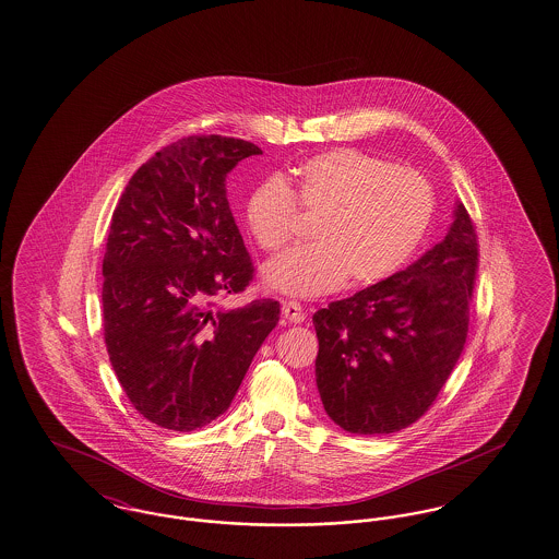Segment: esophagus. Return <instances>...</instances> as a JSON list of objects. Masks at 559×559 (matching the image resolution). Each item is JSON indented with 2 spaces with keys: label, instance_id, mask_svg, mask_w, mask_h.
Masks as SVG:
<instances>
[{
  "label": "esophagus",
  "instance_id": "34e87169",
  "mask_svg": "<svg viewBox=\"0 0 559 559\" xmlns=\"http://www.w3.org/2000/svg\"><path fill=\"white\" fill-rule=\"evenodd\" d=\"M282 314H284V319L287 322H294V324H300L306 319V312L302 310V306L298 302H294V300H289V302H284L282 306Z\"/></svg>",
  "mask_w": 559,
  "mask_h": 559
}]
</instances>
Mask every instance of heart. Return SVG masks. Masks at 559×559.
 Listing matches in <instances>:
<instances>
[{
	"instance_id": "b5f03b06",
	"label": "heart",
	"mask_w": 559,
	"mask_h": 559,
	"mask_svg": "<svg viewBox=\"0 0 559 559\" xmlns=\"http://www.w3.org/2000/svg\"><path fill=\"white\" fill-rule=\"evenodd\" d=\"M435 193L415 169L355 148H335L257 183L245 202V224L259 249L280 251L298 230V210L317 216L314 245L272 259L265 284L286 296L319 298L349 277L380 282L415 251L431 223Z\"/></svg>"
}]
</instances>
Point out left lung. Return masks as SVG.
I'll list each match as a JSON object with an SVG mask.
<instances>
[{
  "instance_id": "1",
  "label": "left lung",
  "mask_w": 559,
  "mask_h": 559,
  "mask_svg": "<svg viewBox=\"0 0 559 559\" xmlns=\"http://www.w3.org/2000/svg\"><path fill=\"white\" fill-rule=\"evenodd\" d=\"M478 257L476 226L457 204L431 251L312 317L320 400L341 429L396 432L431 408L465 345Z\"/></svg>"
}]
</instances>
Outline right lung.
I'll use <instances>...</instances> for the list:
<instances>
[{
  "instance_id": "add662e5",
  "label": "right lung",
  "mask_w": 559,
  "mask_h": 559,
  "mask_svg": "<svg viewBox=\"0 0 559 559\" xmlns=\"http://www.w3.org/2000/svg\"><path fill=\"white\" fill-rule=\"evenodd\" d=\"M253 143L200 134L163 146L130 177L104 255V341L141 415L169 431L206 427L235 399L275 300L216 308L253 280L226 200L228 171Z\"/></svg>"
}]
</instances>
